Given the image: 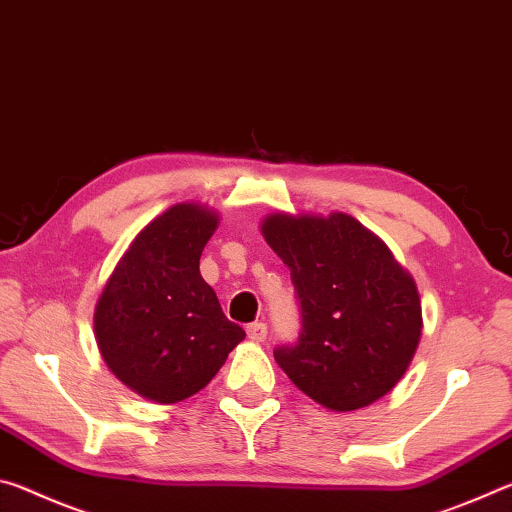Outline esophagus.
I'll return each mask as SVG.
<instances>
[{
  "mask_svg": "<svg viewBox=\"0 0 512 512\" xmlns=\"http://www.w3.org/2000/svg\"><path fill=\"white\" fill-rule=\"evenodd\" d=\"M246 332H248V339L255 341V343L266 339V325L264 323H250L246 327Z\"/></svg>",
  "mask_w": 512,
  "mask_h": 512,
  "instance_id": "esophagus-1",
  "label": "esophagus"
}]
</instances>
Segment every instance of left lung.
<instances>
[{
    "instance_id": "8db88e82",
    "label": "left lung",
    "mask_w": 512,
    "mask_h": 512,
    "mask_svg": "<svg viewBox=\"0 0 512 512\" xmlns=\"http://www.w3.org/2000/svg\"><path fill=\"white\" fill-rule=\"evenodd\" d=\"M262 235L291 271L300 334L275 361L311 400L357 411L409 368L422 334L415 282L384 241L348 214H271Z\"/></svg>"
}]
</instances>
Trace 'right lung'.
<instances>
[{
	"label": "right lung",
	"mask_w": 512,
	"mask_h": 512,
	"mask_svg": "<svg viewBox=\"0 0 512 512\" xmlns=\"http://www.w3.org/2000/svg\"><path fill=\"white\" fill-rule=\"evenodd\" d=\"M216 223L201 205L169 207L135 237L97 302L101 357L146 400L192 397L246 336L198 271Z\"/></svg>",
	"instance_id": "1"
}]
</instances>
